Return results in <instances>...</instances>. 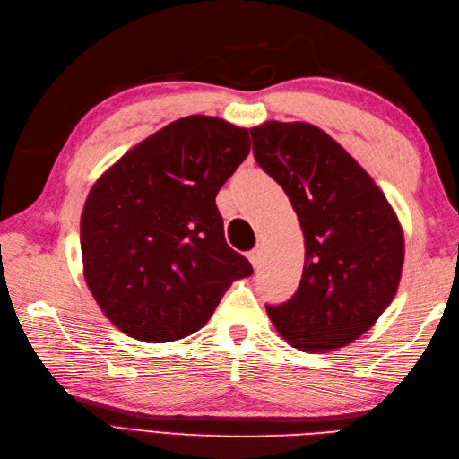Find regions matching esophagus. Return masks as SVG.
<instances>
[{
  "instance_id": "esophagus-1",
  "label": "esophagus",
  "mask_w": 459,
  "mask_h": 459,
  "mask_svg": "<svg viewBox=\"0 0 459 459\" xmlns=\"http://www.w3.org/2000/svg\"><path fill=\"white\" fill-rule=\"evenodd\" d=\"M248 260H250L252 266L258 268V266H260V260H262V250H260V248L250 250V252H248Z\"/></svg>"
}]
</instances>
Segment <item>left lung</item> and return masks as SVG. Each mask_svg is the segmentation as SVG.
<instances>
[{
    "mask_svg": "<svg viewBox=\"0 0 459 459\" xmlns=\"http://www.w3.org/2000/svg\"><path fill=\"white\" fill-rule=\"evenodd\" d=\"M255 160L294 207L306 238L296 294L266 306L272 324L299 351L345 347L391 306L401 281V222L370 175L306 122L250 130Z\"/></svg>",
    "mask_w": 459,
    "mask_h": 459,
    "instance_id": "left-lung-1",
    "label": "left lung"
}]
</instances>
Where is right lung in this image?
I'll use <instances>...</instances> for the list:
<instances>
[{
	"instance_id": "right-lung-1",
	"label": "right lung",
	"mask_w": 459,
	"mask_h": 459,
	"mask_svg": "<svg viewBox=\"0 0 459 459\" xmlns=\"http://www.w3.org/2000/svg\"><path fill=\"white\" fill-rule=\"evenodd\" d=\"M250 152L248 130L175 120L94 183L81 219L84 280L112 324L145 343L199 331L250 262L224 240L219 189Z\"/></svg>"
}]
</instances>
